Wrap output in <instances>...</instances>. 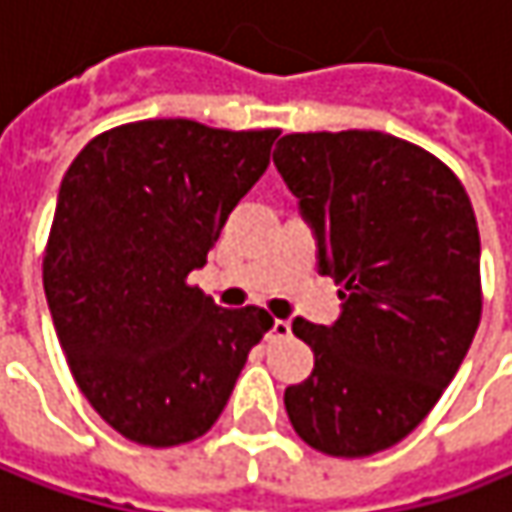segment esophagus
<instances>
[{
  "instance_id": "esophagus-1",
  "label": "esophagus",
  "mask_w": 512,
  "mask_h": 512,
  "mask_svg": "<svg viewBox=\"0 0 512 512\" xmlns=\"http://www.w3.org/2000/svg\"><path fill=\"white\" fill-rule=\"evenodd\" d=\"M291 335V323L288 320H274L268 329V338H288Z\"/></svg>"
}]
</instances>
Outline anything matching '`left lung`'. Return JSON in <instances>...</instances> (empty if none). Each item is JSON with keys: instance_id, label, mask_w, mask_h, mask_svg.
<instances>
[{"instance_id": "left-lung-1", "label": "left lung", "mask_w": 512, "mask_h": 512, "mask_svg": "<svg viewBox=\"0 0 512 512\" xmlns=\"http://www.w3.org/2000/svg\"><path fill=\"white\" fill-rule=\"evenodd\" d=\"M274 165L344 300L332 326H291L314 370L285 390L288 420L323 455H376L428 417L475 338V209L449 165L382 130L288 133Z\"/></svg>"}]
</instances>
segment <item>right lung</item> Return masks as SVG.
Wrapping results in <instances>:
<instances>
[{"label":"right lung","mask_w":512,"mask_h":512,"mask_svg":"<svg viewBox=\"0 0 512 512\" xmlns=\"http://www.w3.org/2000/svg\"><path fill=\"white\" fill-rule=\"evenodd\" d=\"M276 128L142 119L104 130L63 174L43 288L72 379L139 446L203 437L274 317L221 309L189 274L271 163Z\"/></svg>","instance_id":"right-lung-1"}]
</instances>
